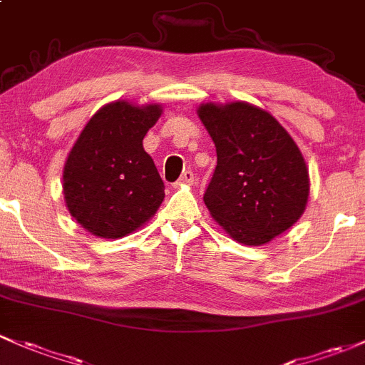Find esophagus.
<instances>
[{
  "label": "esophagus",
  "instance_id": "obj_1",
  "mask_svg": "<svg viewBox=\"0 0 365 365\" xmlns=\"http://www.w3.org/2000/svg\"><path fill=\"white\" fill-rule=\"evenodd\" d=\"M193 181H195V174L191 170H186V172H182L181 178L174 182V187L184 186V184H193Z\"/></svg>",
  "mask_w": 365,
  "mask_h": 365
}]
</instances>
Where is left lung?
I'll return each instance as SVG.
<instances>
[{"label":"left lung","instance_id":"1","mask_svg":"<svg viewBox=\"0 0 365 365\" xmlns=\"http://www.w3.org/2000/svg\"><path fill=\"white\" fill-rule=\"evenodd\" d=\"M198 116L217 153L203 195L207 209L240 244H268L307 207L309 179L299 148L268 111L249 103H207Z\"/></svg>","mask_w":365,"mask_h":365}]
</instances>
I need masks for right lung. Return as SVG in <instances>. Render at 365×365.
<instances>
[{
  "label": "right lung",
  "instance_id": "1",
  "mask_svg": "<svg viewBox=\"0 0 365 365\" xmlns=\"http://www.w3.org/2000/svg\"><path fill=\"white\" fill-rule=\"evenodd\" d=\"M160 115L158 104H106L69 151L62 174L66 205L96 237H125L162 205L165 186L143 148L144 135Z\"/></svg>",
  "mask_w": 365,
  "mask_h": 365
}]
</instances>
